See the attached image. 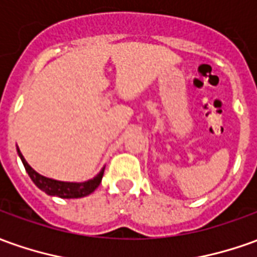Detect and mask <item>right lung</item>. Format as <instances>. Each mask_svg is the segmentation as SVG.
Wrapping results in <instances>:
<instances>
[{
  "label": "right lung",
  "mask_w": 257,
  "mask_h": 257,
  "mask_svg": "<svg viewBox=\"0 0 257 257\" xmlns=\"http://www.w3.org/2000/svg\"><path fill=\"white\" fill-rule=\"evenodd\" d=\"M18 150V155L22 159V164H24L25 169L28 175L31 176V179L33 180V183L43 190L46 194L49 196H57L61 199H78V197H85L88 194H91L102 182L103 178V172H105V168L100 171V172L91 180H86V182H81V183H74V182H61V180H54L50 178H46L43 175L37 173L33 168H32L26 159L24 158L22 152Z\"/></svg>",
  "instance_id": "add662e5"
}]
</instances>
